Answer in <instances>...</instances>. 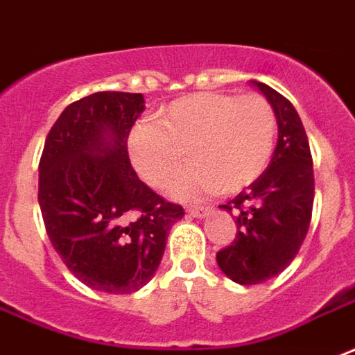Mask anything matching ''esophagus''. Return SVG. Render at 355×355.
Masks as SVG:
<instances>
[{
  "label": "esophagus",
  "mask_w": 355,
  "mask_h": 355,
  "mask_svg": "<svg viewBox=\"0 0 355 355\" xmlns=\"http://www.w3.org/2000/svg\"><path fill=\"white\" fill-rule=\"evenodd\" d=\"M187 211L193 217H196V219H202V217H206L209 214V208H202V206H193V208H189Z\"/></svg>",
  "instance_id": "esophagus-1"
}]
</instances>
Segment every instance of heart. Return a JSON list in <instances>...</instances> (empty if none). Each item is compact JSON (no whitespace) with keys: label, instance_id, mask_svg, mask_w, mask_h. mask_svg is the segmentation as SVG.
Masks as SVG:
<instances>
[{"label":"heart","instance_id":"obj_1","mask_svg":"<svg viewBox=\"0 0 355 355\" xmlns=\"http://www.w3.org/2000/svg\"><path fill=\"white\" fill-rule=\"evenodd\" d=\"M276 117L257 94L196 92L168 105L157 119L139 121L128 138L136 172L153 187L174 185L180 198L238 193L252 185L272 157Z\"/></svg>","mask_w":355,"mask_h":355}]
</instances>
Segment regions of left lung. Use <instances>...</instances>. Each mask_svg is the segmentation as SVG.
Here are the masks:
<instances>
[{
	"mask_svg": "<svg viewBox=\"0 0 355 355\" xmlns=\"http://www.w3.org/2000/svg\"><path fill=\"white\" fill-rule=\"evenodd\" d=\"M272 105L278 144L270 164L221 208L234 214L236 238L217 252V265L232 282L255 286L286 268L301 250L314 204V168L309 138L287 98L253 83Z\"/></svg>",
	"mask_w": 355,
	"mask_h": 355,
	"instance_id": "obj_1",
	"label": "left lung"
}]
</instances>
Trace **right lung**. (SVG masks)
Masks as SVG:
<instances>
[{"label":"right lung","instance_id":"obj_1","mask_svg":"<svg viewBox=\"0 0 355 355\" xmlns=\"http://www.w3.org/2000/svg\"><path fill=\"white\" fill-rule=\"evenodd\" d=\"M144 110L141 94L85 96L56 119L40 160L37 198L51 244L77 280L103 293L146 286L168 231L185 216L130 164L126 141Z\"/></svg>","mask_w":355,"mask_h":355}]
</instances>
